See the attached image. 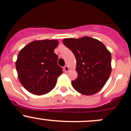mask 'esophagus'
<instances>
[{
	"mask_svg": "<svg viewBox=\"0 0 131 131\" xmlns=\"http://www.w3.org/2000/svg\"><path fill=\"white\" fill-rule=\"evenodd\" d=\"M63 70H64L65 72H68L69 71V68L68 66H64V68H63Z\"/></svg>",
	"mask_w": 131,
	"mask_h": 131,
	"instance_id": "1",
	"label": "esophagus"
}]
</instances>
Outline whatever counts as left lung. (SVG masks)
I'll use <instances>...</instances> for the list:
<instances>
[{
	"label": "left lung",
	"instance_id": "obj_1",
	"mask_svg": "<svg viewBox=\"0 0 131 131\" xmlns=\"http://www.w3.org/2000/svg\"><path fill=\"white\" fill-rule=\"evenodd\" d=\"M63 43L72 51L77 60L78 77L71 83L80 94L93 95L103 88L111 73V54L102 42L83 37L64 38Z\"/></svg>",
	"mask_w": 131,
	"mask_h": 131
}]
</instances>
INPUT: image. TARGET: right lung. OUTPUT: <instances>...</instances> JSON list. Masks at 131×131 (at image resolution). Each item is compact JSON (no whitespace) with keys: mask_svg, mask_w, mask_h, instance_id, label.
Here are the masks:
<instances>
[{"mask_svg":"<svg viewBox=\"0 0 131 131\" xmlns=\"http://www.w3.org/2000/svg\"><path fill=\"white\" fill-rule=\"evenodd\" d=\"M58 45L57 40H35L20 51L16 69L21 84L29 93L42 95L55 87L63 73L54 52Z\"/></svg>","mask_w":131,"mask_h":131,"instance_id":"obj_1","label":"right lung"}]
</instances>
